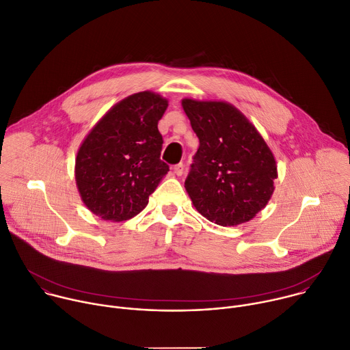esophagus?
Returning <instances> with one entry per match:
<instances>
[{
  "label": "esophagus",
  "instance_id": "obj_1",
  "mask_svg": "<svg viewBox=\"0 0 350 350\" xmlns=\"http://www.w3.org/2000/svg\"><path fill=\"white\" fill-rule=\"evenodd\" d=\"M173 172H174V174H176V176H181V174L184 173V165H183V163L176 165V166L173 167Z\"/></svg>",
  "mask_w": 350,
  "mask_h": 350
}]
</instances>
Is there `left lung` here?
I'll return each instance as SVG.
<instances>
[{"mask_svg":"<svg viewBox=\"0 0 350 350\" xmlns=\"http://www.w3.org/2000/svg\"><path fill=\"white\" fill-rule=\"evenodd\" d=\"M181 105L199 138L184 184L195 209L219 226L254 219L274 192L271 149L231 104L184 98Z\"/></svg>","mask_w":350,"mask_h":350,"instance_id":"left-lung-1","label":"left lung"}]
</instances>
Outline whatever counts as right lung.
Returning a JSON list of instances; mask_svg holds the SVG:
<instances>
[{
  "label": "right lung",
  "instance_id": "add662e5",
  "mask_svg": "<svg viewBox=\"0 0 350 350\" xmlns=\"http://www.w3.org/2000/svg\"><path fill=\"white\" fill-rule=\"evenodd\" d=\"M167 99L152 91L133 94L112 107L81 142L75 166L84 205L96 216L124 221L146 205L169 166L161 161L158 122Z\"/></svg>",
  "mask_w": 350,
  "mask_h": 350
}]
</instances>
